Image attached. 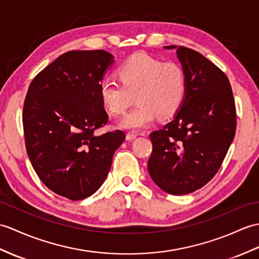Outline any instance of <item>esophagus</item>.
Masks as SVG:
<instances>
[{
    "label": "esophagus",
    "instance_id": "34e87169",
    "mask_svg": "<svg viewBox=\"0 0 259 259\" xmlns=\"http://www.w3.org/2000/svg\"><path fill=\"white\" fill-rule=\"evenodd\" d=\"M137 136L138 135L136 134V132L130 131V132H128V134H127V140H134V139H136Z\"/></svg>",
    "mask_w": 259,
    "mask_h": 259
}]
</instances>
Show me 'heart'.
<instances>
[{"instance_id": "1", "label": "heart", "mask_w": 259, "mask_h": 259, "mask_svg": "<svg viewBox=\"0 0 259 259\" xmlns=\"http://www.w3.org/2000/svg\"><path fill=\"white\" fill-rule=\"evenodd\" d=\"M119 80L104 78L100 97L112 115H122L134 99L137 105L121 120L127 129L147 127L157 116L166 119L176 113L185 97L186 75L174 62L162 63L147 54H137L120 65Z\"/></svg>"}]
</instances>
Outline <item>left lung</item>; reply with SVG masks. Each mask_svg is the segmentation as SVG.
I'll use <instances>...</instances> for the list:
<instances>
[{
	"mask_svg": "<svg viewBox=\"0 0 259 259\" xmlns=\"http://www.w3.org/2000/svg\"><path fill=\"white\" fill-rule=\"evenodd\" d=\"M177 54L186 75L185 98L170 122L150 134L148 171L161 190L182 195L220 170L235 136L236 107L224 71L191 48L179 46Z\"/></svg>",
	"mask_w": 259,
	"mask_h": 259,
	"instance_id": "obj_1",
	"label": "left lung"
}]
</instances>
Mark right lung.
I'll return each mask as SVG.
<instances>
[{
    "instance_id": "right-lung-1",
    "label": "right lung",
    "mask_w": 259,
    "mask_h": 259,
    "mask_svg": "<svg viewBox=\"0 0 259 259\" xmlns=\"http://www.w3.org/2000/svg\"><path fill=\"white\" fill-rule=\"evenodd\" d=\"M113 56L106 51H70L35 76L23 106L28 158L48 189L71 201L97 191L122 130L95 134L108 123L100 82Z\"/></svg>"
}]
</instances>
